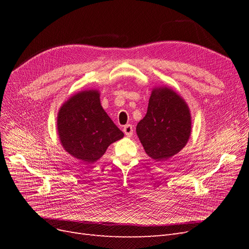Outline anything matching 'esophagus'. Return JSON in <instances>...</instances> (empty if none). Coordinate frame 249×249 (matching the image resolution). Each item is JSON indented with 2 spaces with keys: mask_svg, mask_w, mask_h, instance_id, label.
I'll return each mask as SVG.
<instances>
[{
  "mask_svg": "<svg viewBox=\"0 0 249 249\" xmlns=\"http://www.w3.org/2000/svg\"><path fill=\"white\" fill-rule=\"evenodd\" d=\"M124 134H125V136H127V137H131L132 135H133V132H134V130H133V125H131V124H126V125H124Z\"/></svg>",
  "mask_w": 249,
  "mask_h": 249,
  "instance_id": "esophagus-1",
  "label": "esophagus"
}]
</instances>
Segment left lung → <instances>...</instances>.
Masks as SVG:
<instances>
[{"label": "left lung", "mask_w": 249, "mask_h": 249, "mask_svg": "<svg viewBox=\"0 0 249 249\" xmlns=\"http://www.w3.org/2000/svg\"><path fill=\"white\" fill-rule=\"evenodd\" d=\"M191 113L185 100L167 86L153 89L145 116L136 126L145 153L156 162L182 150L191 135Z\"/></svg>", "instance_id": "left-lung-1"}]
</instances>
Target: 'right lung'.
<instances>
[{
    "mask_svg": "<svg viewBox=\"0 0 249 249\" xmlns=\"http://www.w3.org/2000/svg\"><path fill=\"white\" fill-rule=\"evenodd\" d=\"M57 131L65 152L85 164L96 162L110 144L124 137L103 109L96 89L79 91L62 104Z\"/></svg>",
    "mask_w": 249,
    "mask_h": 249,
    "instance_id": "right-lung-1",
    "label": "right lung"
}]
</instances>
